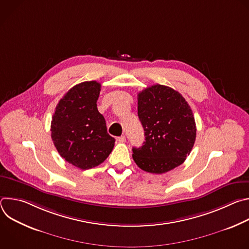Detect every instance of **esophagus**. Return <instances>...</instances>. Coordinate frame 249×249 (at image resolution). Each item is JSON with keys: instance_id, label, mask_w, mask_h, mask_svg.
<instances>
[{"instance_id": "1", "label": "esophagus", "mask_w": 249, "mask_h": 249, "mask_svg": "<svg viewBox=\"0 0 249 249\" xmlns=\"http://www.w3.org/2000/svg\"><path fill=\"white\" fill-rule=\"evenodd\" d=\"M117 141L120 142V143H124V142L126 141V137L125 136H120L117 138Z\"/></svg>"}]
</instances>
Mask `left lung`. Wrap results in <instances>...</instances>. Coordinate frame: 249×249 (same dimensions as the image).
<instances>
[{"label": "left lung", "mask_w": 249, "mask_h": 249, "mask_svg": "<svg viewBox=\"0 0 249 249\" xmlns=\"http://www.w3.org/2000/svg\"><path fill=\"white\" fill-rule=\"evenodd\" d=\"M138 116L145 131L133 160L147 172L164 173L182 164L196 139V124L185 98L173 89L155 85L138 93Z\"/></svg>", "instance_id": "8db88e82"}]
</instances>
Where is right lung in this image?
Segmentation results:
<instances>
[{
	"label": "right lung",
	"mask_w": 249,
	"mask_h": 249,
	"mask_svg": "<svg viewBox=\"0 0 249 249\" xmlns=\"http://www.w3.org/2000/svg\"><path fill=\"white\" fill-rule=\"evenodd\" d=\"M100 87L96 81L73 87L60 99L51 121V138L58 153L81 169L102 163L115 143L97 110Z\"/></svg>",
	"instance_id": "1"
}]
</instances>
